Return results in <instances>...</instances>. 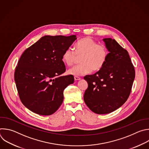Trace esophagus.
<instances>
[{"mask_svg":"<svg viewBox=\"0 0 149 149\" xmlns=\"http://www.w3.org/2000/svg\"><path fill=\"white\" fill-rule=\"evenodd\" d=\"M74 79H75V81H78V80H80L81 78L79 77L75 76V77H74Z\"/></svg>","mask_w":149,"mask_h":149,"instance_id":"34e87169","label":"esophagus"}]
</instances>
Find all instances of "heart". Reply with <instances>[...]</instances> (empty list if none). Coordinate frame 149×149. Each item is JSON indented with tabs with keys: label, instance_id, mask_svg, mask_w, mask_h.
<instances>
[{
	"label": "heart",
	"instance_id": "1",
	"mask_svg": "<svg viewBox=\"0 0 149 149\" xmlns=\"http://www.w3.org/2000/svg\"><path fill=\"white\" fill-rule=\"evenodd\" d=\"M108 55L107 47L97 42L90 37L81 39L77 44L75 52L68 48L63 53L62 59L67 66L72 65L81 57V64L75 65L68 70V73L75 76H82L92 71L100 70L105 63Z\"/></svg>",
	"mask_w": 149,
	"mask_h": 149
}]
</instances>
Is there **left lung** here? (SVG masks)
<instances>
[{"instance_id": "1", "label": "left lung", "mask_w": 149, "mask_h": 149, "mask_svg": "<svg viewBox=\"0 0 149 149\" xmlns=\"http://www.w3.org/2000/svg\"><path fill=\"white\" fill-rule=\"evenodd\" d=\"M108 53L98 71L84 77L88 84L84 100L97 114H107L119 108L127 101L135 77L129 53L111 38H104Z\"/></svg>"}]
</instances>
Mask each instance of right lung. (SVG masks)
<instances>
[{"instance_id":"right-lung-1","label":"right lung","mask_w":149,"mask_h":149,"mask_svg":"<svg viewBox=\"0 0 149 149\" xmlns=\"http://www.w3.org/2000/svg\"><path fill=\"white\" fill-rule=\"evenodd\" d=\"M75 35L45 36L27 48L16 67L15 81L22 104L40 115L56 112L64 100L63 92L73 84L65 71L63 53L76 40Z\"/></svg>"}]
</instances>
